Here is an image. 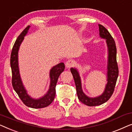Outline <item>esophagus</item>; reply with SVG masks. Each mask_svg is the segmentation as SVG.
I'll use <instances>...</instances> for the list:
<instances>
[{"label":"esophagus","mask_w":132,"mask_h":132,"mask_svg":"<svg viewBox=\"0 0 132 132\" xmlns=\"http://www.w3.org/2000/svg\"><path fill=\"white\" fill-rule=\"evenodd\" d=\"M74 64H75V62H74L73 60H69L66 62L65 65L67 68H70L71 67L73 66Z\"/></svg>","instance_id":"34e87169"}]
</instances>
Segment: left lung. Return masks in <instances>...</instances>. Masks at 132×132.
I'll return each instance as SVG.
<instances>
[{"mask_svg": "<svg viewBox=\"0 0 132 132\" xmlns=\"http://www.w3.org/2000/svg\"><path fill=\"white\" fill-rule=\"evenodd\" d=\"M99 27L100 36L103 39H106L108 48V64L107 68L108 82L103 93L99 97L94 98L88 97V96H87L82 90L81 79L77 70L73 68L70 69V71L73 75L75 83L78 97L81 102L89 106L101 105L110 99L114 93L118 77V67L117 62V48L116 42L108 30L105 27L101 24H99Z\"/></svg>", "mask_w": 132, "mask_h": 132, "instance_id": "8db88e82", "label": "left lung"}]
</instances>
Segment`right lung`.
Returning a JSON list of instances; mask_svg holds the SVG:
<instances>
[{
  "instance_id": "1",
  "label": "right lung",
  "mask_w": 132,
  "mask_h": 132,
  "mask_svg": "<svg viewBox=\"0 0 132 132\" xmlns=\"http://www.w3.org/2000/svg\"><path fill=\"white\" fill-rule=\"evenodd\" d=\"M30 26L24 29L15 42L11 54L10 64L12 70V85L14 90L19 96L23 103L27 106L32 108H42L50 105L54 99L55 96V86L60 73L65 68L63 63H60L54 66L50 70V76L51 79L50 88L47 93L43 97L38 99H34L27 94L20 78L18 64V51L20 44L23 41L24 36L27 34Z\"/></svg>"
}]
</instances>
